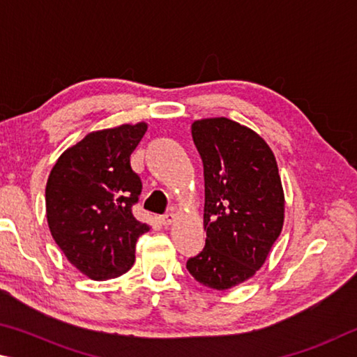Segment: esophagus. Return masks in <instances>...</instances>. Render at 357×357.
I'll list each match as a JSON object with an SVG mask.
<instances>
[{
    "mask_svg": "<svg viewBox=\"0 0 357 357\" xmlns=\"http://www.w3.org/2000/svg\"><path fill=\"white\" fill-rule=\"evenodd\" d=\"M175 221V215L174 213H166L161 216V224L162 226H171V224Z\"/></svg>",
    "mask_w": 357,
    "mask_h": 357,
    "instance_id": "34e87169",
    "label": "esophagus"
}]
</instances>
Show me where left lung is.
I'll return each mask as SVG.
<instances>
[{
	"label": "left lung",
	"instance_id": "left-lung-1",
	"mask_svg": "<svg viewBox=\"0 0 357 357\" xmlns=\"http://www.w3.org/2000/svg\"><path fill=\"white\" fill-rule=\"evenodd\" d=\"M205 180V248L186 261L199 284L229 290L257 273L284 226L285 197L273 150L227 117L195 121Z\"/></svg>",
	"mask_w": 357,
	"mask_h": 357
}]
</instances>
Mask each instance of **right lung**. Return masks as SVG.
<instances>
[{
    "instance_id": "obj_1",
    "label": "right lung",
    "mask_w": 357,
    "mask_h": 357,
    "mask_svg": "<svg viewBox=\"0 0 357 357\" xmlns=\"http://www.w3.org/2000/svg\"><path fill=\"white\" fill-rule=\"evenodd\" d=\"M147 123L92 131L68 147L50 172V232L67 260L92 280L122 276L135 264L149 226L133 216L142 183L130 165Z\"/></svg>"
}]
</instances>
